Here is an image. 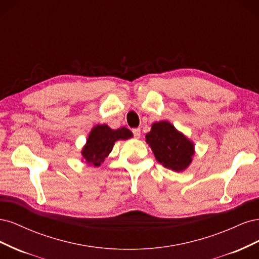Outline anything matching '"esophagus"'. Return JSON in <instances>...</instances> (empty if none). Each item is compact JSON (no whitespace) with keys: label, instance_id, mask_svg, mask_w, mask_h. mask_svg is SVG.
Listing matches in <instances>:
<instances>
[{"label":"esophagus","instance_id":"esophagus-1","mask_svg":"<svg viewBox=\"0 0 259 259\" xmlns=\"http://www.w3.org/2000/svg\"><path fill=\"white\" fill-rule=\"evenodd\" d=\"M133 134L136 138L140 137V128H133Z\"/></svg>","mask_w":259,"mask_h":259}]
</instances>
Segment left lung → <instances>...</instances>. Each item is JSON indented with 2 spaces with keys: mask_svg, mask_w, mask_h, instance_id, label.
<instances>
[{
  "mask_svg": "<svg viewBox=\"0 0 259 259\" xmlns=\"http://www.w3.org/2000/svg\"><path fill=\"white\" fill-rule=\"evenodd\" d=\"M146 143L164 167L183 171L192 162L193 143L167 121L153 123L151 131L146 135Z\"/></svg>",
  "mask_w": 259,
  "mask_h": 259,
  "instance_id": "left-lung-1",
  "label": "left lung"
}]
</instances>
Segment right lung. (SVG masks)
Returning <instances> with one entry per match:
<instances>
[{
  "instance_id": "add662e5",
  "label": "right lung",
  "mask_w": 259,
  "mask_h": 259,
  "mask_svg": "<svg viewBox=\"0 0 259 259\" xmlns=\"http://www.w3.org/2000/svg\"><path fill=\"white\" fill-rule=\"evenodd\" d=\"M131 137H133V133L126 127L111 130L107 124L96 125L91 131L81 153L86 163L98 167L112 151L116 140Z\"/></svg>"
}]
</instances>
